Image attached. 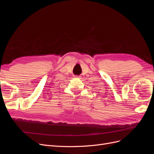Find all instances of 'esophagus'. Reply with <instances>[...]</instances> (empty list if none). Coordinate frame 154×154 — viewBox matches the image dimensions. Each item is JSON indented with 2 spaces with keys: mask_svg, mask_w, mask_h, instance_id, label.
Wrapping results in <instances>:
<instances>
[{
  "mask_svg": "<svg viewBox=\"0 0 154 154\" xmlns=\"http://www.w3.org/2000/svg\"><path fill=\"white\" fill-rule=\"evenodd\" d=\"M75 77H76V78H80V76H75Z\"/></svg>",
  "mask_w": 154,
  "mask_h": 154,
  "instance_id": "34e87169",
  "label": "esophagus"
}]
</instances>
